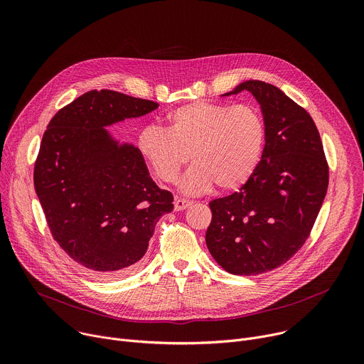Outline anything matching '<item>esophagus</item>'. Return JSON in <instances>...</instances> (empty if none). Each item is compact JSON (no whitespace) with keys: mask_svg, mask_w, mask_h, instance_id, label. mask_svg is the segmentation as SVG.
<instances>
[{"mask_svg":"<svg viewBox=\"0 0 364 364\" xmlns=\"http://www.w3.org/2000/svg\"><path fill=\"white\" fill-rule=\"evenodd\" d=\"M190 205H191L190 200H184V198H176L174 200V209H176V212H183Z\"/></svg>","mask_w":364,"mask_h":364,"instance_id":"esophagus-1","label":"esophagus"}]
</instances>
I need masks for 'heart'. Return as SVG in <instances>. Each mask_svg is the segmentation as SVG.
I'll return each mask as SVG.
<instances>
[{"label":"heart","instance_id":"b5f03b06","mask_svg":"<svg viewBox=\"0 0 364 364\" xmlns=\"http://www.w3.org/2000/svg\"><path fill=\"white\" fill-rule=\"evenodd\" d=\"M267 136V121L255 105L197 100L170 111L163 129L145 127L138 149L164 183H174L190 159L193 166L180 183L187 194H201L213 186L233 191L261 164Z\"/></svg>","mask_w":364,"mask_h":364}]
</instances>
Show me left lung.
<instances>
[{"label": "left lung", "mask_w": 364, "mask_h": 364, "mask_svg": "<svg viewBox=\"0 0 364 364\" xmlns=\"http://www.w3.org/2000/svg\"><path fill=\"white\" fill-rule=\"evenodd\" d=\"M245 90L267 121V146L240 191L210 201L205 245L225 271L249 277L281 267L305 243L327 194L328 166L304 108L261 80L242 82L222 96Z\"/></svg>", "instance_id": "1"}]
</instances>
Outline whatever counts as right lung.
<instances>
[{
  "label": "right lung",
  "instance_id": "right-lung-1",
  "mask_svg": "<svg viewBox=\"0 0 364 364\" xmlns=\"http://www.w3.org/2000/svg\"><path fill=\"white\" fill-rule=\"evenodd\" d=\"M159 108L115 90H90L62 108L43 135L34 188L51 235L102 278L132 272L173 194L151 178L138 146L107 128Z\"/></svg>",
  "mask_w": 364,
  "mask_h": 364
}]
</instances>
